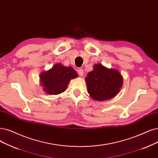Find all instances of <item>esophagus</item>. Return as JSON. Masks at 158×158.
Listing matches in <instances>:
<instances>
[{"mask_svg": "<svg viewBox=\"0 0 158 158\" xmlns=\"http://www.w3.org/2000/svg\"><path fill=\"white\" fill-rule=\"evenodd\" d=\"M83 69H78V74L80 75V76H83Z\"/></svg>", "mask_w": 158, "mask_h": 158, "instance_id": "esophagus-1", "label": "esophagus"}]
</instances>
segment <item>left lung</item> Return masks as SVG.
I'll use <instances>...</instances> for the list:
<instances>
[{"label":"left lung","instance_id":"1","mask_svg":"<svg viewBox=\"0 0 158 158\" xmlns=\"http://www.w3.org/2000/svg\"><path fill=\"white\" fill-rule=\"evenodd\" d=\"M85 81L90 97L96 101L103 102L118 94L123 85V77L117 69L106 68L98 63L87 74Z\"/></svg>","mask_w":158,"mask_h":158}]
</instances>
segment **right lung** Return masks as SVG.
Returning a JSON list of instances; mask_svg holds the SVG:
<instances>
[{
    "mask_svg": "<svg viewBox=\"0 0 158 158\" xmlns=\"http://www.w3.org/2000/svg\"><path fill=\"white\" fill-rule=\"evenodd\" d=\"M77 77V72L72 67L58 63L48 71L40 73V83L46 94L57 95L66 90L70 80Z\"/></svg>",
    "mask_w": 158,
    "mask_h": 158,
    "instance_id": "right-lung-1",
    "label": "right lung"
}]
</instances>
